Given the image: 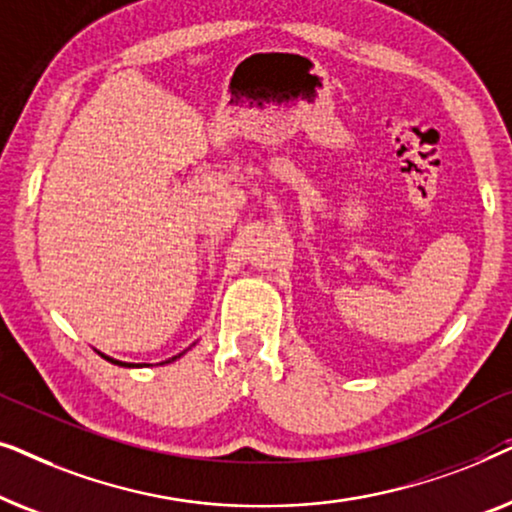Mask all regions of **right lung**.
Returning <instances> with one entry per match:
<instances>
[{"label": "right lung", "instance_id": "obj_1", "mask_svg": "<svg viewBox=\"0 0 512 512\" xmlns=\"http://www.w3.org/2000/svg\"><path fill=\"white\" fill-rule=\"evenodd\" d=\"M104 356V354H102ZM181 356V354H179ZM179 356H172L170 361H174V359H179ZM104 359L107 361H111V363H116V366H132V363H123V361H116V359H111V356H104ZM170 361H165V363H170Z\"/></svg>", "mask_w": 512, "mask_h": 512}]
</instances>
